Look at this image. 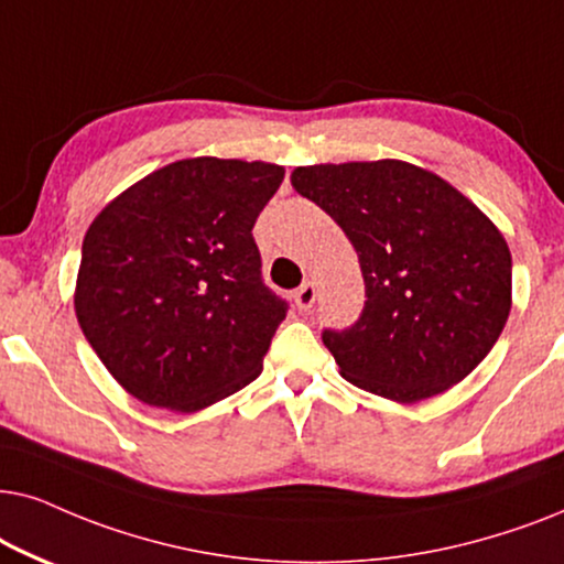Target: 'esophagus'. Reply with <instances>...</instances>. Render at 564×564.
Instances as JSON below:
<instances>
[{"label":"esophagus","instance_id":"1","mask_svg":"<svg viewBox=\"0 0 564 564\" xmlns=\"http://www.w3.org/2000/svg\"><path fill=\"white\" fill-rule=\"evenodd\" d=\"M294 302H296V306L302 312H306V310H312L314 306V302H317V289H314V283H302V286L296 289V294H294Z\"/></svg>","mask_w":564,"mask_h":564}]
</instances>
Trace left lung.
Returning a JSON list of instances; mask_svg holds the SVG:
<instances>
[{"instance_id": "obj_1", "label": "left lung", "mask_w": 564, "mask_h": 564, "mask_svg": "<svg viewBox=\"0 0 564 564\" xmlns=\"http://www.w3.org/2000/svg\"><path fill=\"white\" fill-rule=\"evenodd\" d=\"M291 185L358 252L364 312L343 333H322L343 377L402 404L469 377L510 314L500 229L444 177L402 160L310 164Z\"/></svg>"}]
</instances>
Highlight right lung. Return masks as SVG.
<instances>
[{
	"mask_svg": "<svg viewBox=\"0 0 564 564\" xmlns=\"http://www.w3.org/2000/svg\"><path fill=\"white\" fill-rule=\"evenodd\" d=\"M283 175L193 156L126 187L89 224L74 312L139 402L198 412L260 377L286 302L262 283L252 227Z\"/></svg>",
	"mask_w": 564,
	"mask_h": 564,
	"instance_id": "1",
	"label": "right lung"
}]
</instances>
